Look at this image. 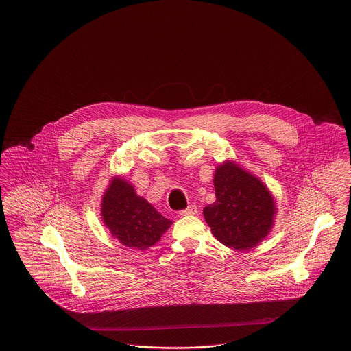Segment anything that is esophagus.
<instances>
[{
  "label": "esophagus",
  "mask_w": 351,
  "mask_h": 351,
  "mask_svg": "<svg viewBox=\"0 0 351 351\" xmlns=\"http://www.w3.org/2000/svg\"><path fill=\"white\" fill-rule=\"evenodd\" d=\"M198 213V208L195 206V205H191V206H189L187 209H185V210H181L180 211V215H195Z\"/></svg>",
  "instance_id": "esophagus-1"
}]
</instances>
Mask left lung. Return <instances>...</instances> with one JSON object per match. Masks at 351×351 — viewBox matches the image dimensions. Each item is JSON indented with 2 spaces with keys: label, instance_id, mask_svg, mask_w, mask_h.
I'll return each instance as SVG.
<instances>
[{
  "label": "left lung",
  "instance_id": "8db88e82",
  "mask_svg": "<svg viewBox=\"0 0 351 351\" xmlns=\"http://www.w3.org/2000/svg\"><path fill=\"white\" fill-rule=\"evenodd\" d=\"M215 202L204 209L213 235L239 252L256 247L274 226L276 198L258 177L232 160L214 173Z\"/></svg>",
  "mask_w": 351,
  "mask_h": 351
}]
</instances>
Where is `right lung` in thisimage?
<instances>
[{"label": "right lung", "mask_w": 351, "mask_h": 351, "mask_svg": "<svg viewBox=\"0 0 351 351\" xmlns=\"http://www.w3.org/2000/svg\"><path fill=\"white\" fill-rule=\"evenodd\" d=\"M101 218L123 246L136 250H146L156 245L173 223L119 176L110 180L102 195Z\"/></svg>", "instance_id": "right-lung-1"}]
</instances>
